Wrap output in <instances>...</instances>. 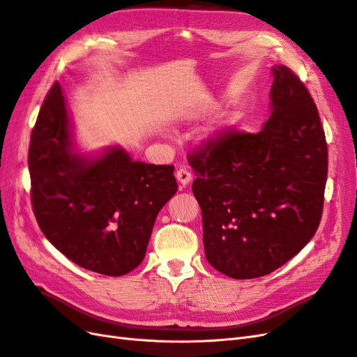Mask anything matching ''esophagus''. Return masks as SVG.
Returning a JSON list of instances; mask_svg holds the SVG:
<instances>
[{"instance_id":"1","label":"esophagus","mask_w":357,"mask_h":357,"mask_svg":"<svg viewBox=\"0 0 357 357\" xmlns=\"http://www.w3.org/2000/svg\"><path fill=\"white\" fill-rule=\"evenodd\" d=\"M176 178L180 181V185L186 186V185H189V183L192 181V174L186 168H180L176 172Z\"/></svg>"}]
</instances>
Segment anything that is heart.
<instances>
[{"instance_id": "heart-1", "label": "heart", "mask_w": 357, "mask_h": 357, "mask_svg": "<svg viewBox=\"0 0 357 357\" xmlns=\"http://www.w3.org/2000/svg\"><path fill=\"white\" fill-rule=\"evenodd\" d=\"M231 125H232V119L231 117L225 119L222 123L215 125L211 129H208V131L205 132V135H204V139H205V142H208V143H218V142H220L222 137L225 135V132L231 128Z\"/></svg>"}]
</instances>
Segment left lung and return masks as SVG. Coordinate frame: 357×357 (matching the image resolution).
<instances>
[{
  "instance_id": "8db88e82",
  "label": "left lung",
  "mask_w": 357,
  "mask_h": 357,
  "mask_svg": "<svg viewBox=\"0 0 357 357\" xmlns=\"http://www.w3.org/2000/svg\"><path fill=\"white\" fill-rule=\"evenodd\" d=\"M271 116L256 134L229 131L189 162L205 257L236 280L275 271L316 234L328 177L317 107L298 75L273 67Z\"/></svg>"
}]
</instances>
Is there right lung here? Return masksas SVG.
<instances>
[{
  "label": "right lung",
  "instance_id": "1",
  "mask_svg": "<svg viewBox=\"0 0 357 357\" xmlns=\"http://www.w3.org/2000/svg\"><path fill=\"white\" fill-rule=\"evenodd\" d=\"M31 201L46 238L70 261L119 277L143 262L156 215L176 195L172 165L132 160L122 147L75 152L61 84L46 95L31 134Z\"/></svg>",
  "mask_w": 357,
  "mask_h": 357
}]
</instances>
